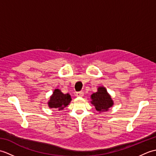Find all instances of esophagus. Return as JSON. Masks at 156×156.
I'll return each instance as SVG.
<instances>
[{"instance_id": "1", "label": "esophagus", "mask_w": 156, "mask_h": 156, "mask_svg": "<svg viewBox=\"0 0 156 156\" xmlns=\"http://www.w3.org/2000/svg\"><path fill=\"white\" fill-rule=\"evenodd\" d=\"M76 97H83V96H84L83 92H76Z\"/></svg>"}]
</instances>
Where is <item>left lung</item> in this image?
I'll list each match as a JSON object with an SVG mask.
<instances>
[{"label":"left lung","instance_id":"left-lung-1","mask_svg":"<svg viewBox=\"0 0 156 156\" xmlns=\"http://www.w3.org/2000/svg\"><path fill=\"white\" fill-rule=\"evenodd\" d=\"M91 103L93 105L96 110L98 111H108L113 105L110 95L104 87H99L98 91L91 95Z\"/></svg>","mask_w":156,"mask_h":156}]
</instances>
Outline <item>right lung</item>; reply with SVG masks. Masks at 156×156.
<instances>
[{"label":"right lung","instance_id":"add662e5","mask_svg":"<svg viewBox=\"0 0 156 156\" xmlns=\"http://www.w3.org/2000/svg\"><path fill=\"white\" fill-rule=\"evenodd\" d=\"M71 100V96L69 94H64L59 89H55L50 97L48 105L50 108H57L60 111L68 105Z\"/></svg>","mask_w":156,"mask_h":156}]
</instances>
